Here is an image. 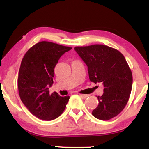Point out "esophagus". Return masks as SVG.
<instances>
[{"mask_svg":"<svg viewBox=\"0 0 149 149\" xmlns=\"http://www.w3.org/2000/svg\"><path fill=\"white\" fill-rule=\"evenodd\" d=\"M79 96L81 97L84 98V99H86V98L89 97V95H84V94H79Z\"/></svg>","mask_w":149,"mask_h":149,"instance_id":"1","label":"esophagus"}]
</instances>
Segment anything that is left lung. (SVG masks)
Masks as SVG:
<instances>
[{"label": "left lung", "instance_id": "left-lung-1", "mask_svg": "<svg viewBox=\"0 0 149 149\" xmlns=\"http://www.w3.org/2000/svg\"><path fill=\"white\" fill-rule=\"evenodd\" d=\"M74 49L87 65L91 81L104 86L93 116L101 120L116 116L127 104L132 88V73L125 57L118 50L102 45Z\"/></svg>", "mask_w": 149, "mask_h": 149}]
</instances>
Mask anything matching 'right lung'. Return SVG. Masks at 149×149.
<instances>
[{
    "instance_id": "add662e5",
    "label": "right lung",
    "mask_w": 149,
    "mask_h": 149,
    "mask_svg": "<svg viewBox=\"0 0 149 149\" xmlns=\"http://www.w3.org/2000/svg\"><path fill=\"white\" fill-rule=\"evenodd\" d=\"M72 49L52 42L41 41L27 50L20 65L17 86L19 97L27 109L41 120L50 121L64 112L70 97L50 94L54 68L62 55Z\"/></svg>"
}]
</instances>
